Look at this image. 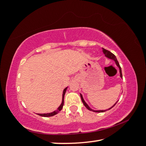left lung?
Returning a JSON list of instances; mask_svg holds the SVG:
<instances>
[{
	"mask_svg": "<svg viewBox=\"0 0 146 146\" xmlns=\"http://www.w3.org/2000/svg\"><path fill=\"white\" fill-rule=\"evenodd\" d=\"M103 53L104 54V55H105L106 57L108 58H110V59H111V60H113L115 61V62L117 66H118V67L119 68L120 76H121V78H122V74L121 67V66H120V65H119V62H118V61H117V60L116 56H115L113 53H111V52H110V51H109V50H106V49H105V48H103ZM80 96H81V101H82L83 104H84V105H85V106L86 107V108H87L88 110H90V111H94V112H104V111H106V110H92V109H91V108H90V107H89V106L88 105V104L85 103V101H84V99H83V98L82 95H81V94H80ZM117 103H115V104L113 106L111 107V108H110L108 110H110L111 108H113V106H114L115 105V104H117Z\"/></svg>",
	"mask_w": 146,
	"mask_h": 146,
	"instance_id": "1",
	"label": "left lung"
}]
</instances>
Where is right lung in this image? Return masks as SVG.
Segmentation results:
<instances>
[{"label":"right lung","instance_id":"right-lung-1","mask_svg":"<svg viewBox=\"0 0 146 146\" xmlns=\"http://www.w3.org/2000/svg\"><path fill=\"white\" fill-rule=\"evenodd\" d=\"M66 89H67V87L65 88L64 89V90L63 92V97H62V103H61V105L58 107V109L56 110V111H53V112H51V113H38V115L40 116H42V117H52L53 115H55L56 114H57L59 111H60L63 108V104H64V96H65V94L66 92Z\"/></svg>","mask_w":146,"mask_h":146}]
</instances>
